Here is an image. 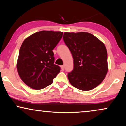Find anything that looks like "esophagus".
Wrapping results in <instances>:
<instances>
[{"instance_id":"1","label":"esophagus","mask_w":126,"mask_h":126,"mask_svg":"<svg viewBox=\"0 0 126 126\" xmlns=\"http://www.w3.org/2000/svg\"><path fill=\"white\" fill-rule=\"evenodd\" d=\"M61 70H62V71H64V65L61 66Z\"/></svg>"}]
</instances>
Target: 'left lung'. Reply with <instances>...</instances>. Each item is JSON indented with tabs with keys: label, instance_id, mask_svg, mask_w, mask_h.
Masks as SVG:
<instances>
[{
	"label": "left lung",
	"instance_id": "obj_1",
	"mask_svg": "<svg viewBox=\"0 0 126 126\" xmlns=\"http://www.w3.org/2000/svg\"><path fill=\"white\" fill-rule=\"evenodd\" d=\"M63 40L73 58V69L68 73L70 83L82 91L95 88L108 72L107 52L103 43L87 32H65Z\"/></svg>",
	"mask_w": 126,
	"mask_h": 126
}]
</instances>
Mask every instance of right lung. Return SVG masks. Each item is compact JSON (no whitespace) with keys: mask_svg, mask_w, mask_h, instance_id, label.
I'll return each instance as SVG.
<instances>
[{"mask_svg":"<svg viewBox=\"0 0 126 126\" xmlns=\"http://www.w3.org/2000/svg\"><path fill=\"white\" fill-rule=\"evenodd\" d=\"M62 32L42 31L27 37L20 47L17 70L21 79L31 88L41 89L49 86L60 72L55 65L53 50Z\"/></svg>","mask_w":126,"mask_h":126,"instance_id":"right-lung-1","label":"right lung"}]
</instances>
